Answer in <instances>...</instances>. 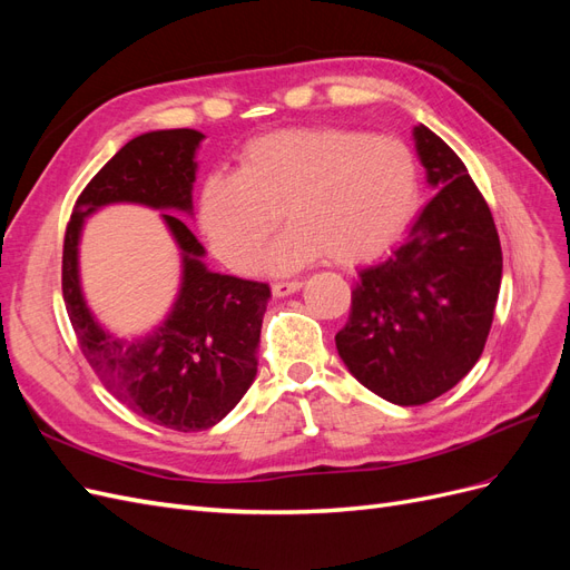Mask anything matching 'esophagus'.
<instances>
[{
	"mask_svg": "<svg viewBox=\"0 0 570 570\" xmlns=\"http://www.w3.org/2000/svg\"><path fill=\"white\" fill-rule=\"evenodd\" d=\"M273 295L275 297H287V295H295L297 289H302V281H278L273 283Z\"/></svg>",
	"mask_w": 570,
	"mask_h": 570,
	"instance_id": "esophagus-1",
	"label": "esophagus"
}]
</instances>
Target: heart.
<instances>
[{"label":"heart","instance_id":"1","mask_svg":"<svg viewBox=\"0 0 570 570\" xmlns=\"http://www.w3.org/2000/svg\"><path fill=\"white\" fill-rule=\"evenodd\" d=\"M419 161L390 135L342 128L283 130L249 142L237 174L216 170L199 189V228L233 271L256 268L281 216L292 226L264 266L368 262L396 243L419 206Z\"/></svg>","mask_w":570,"mask_h":570}]
</instances>
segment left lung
Masks as SVG:
<instances>
[{
	"mask_svg": "<svg viewBox=\"0 0 570 570\" xmlns=\"http://www.w3.org/2000/svg\"><path fill=\"white\" fill-rule=\"evenodd\" d=\"M413 140L438 195L385 262L358 271L335 335L356 381L400 406L433 402L475 366L502 285L494 218L469 170L430 128Z\"/></svg>",
	"mask_w": 570,
	"mask_h": 570,
	"instance_id": "left-lung-1",
	"label": "left lung"
}]
</instances>
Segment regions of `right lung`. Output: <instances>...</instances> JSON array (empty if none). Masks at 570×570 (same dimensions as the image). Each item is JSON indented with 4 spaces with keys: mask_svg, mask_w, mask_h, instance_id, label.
<instances>
[{
    "mask_svg": "<svg viewBox=\"0 0 570 570\" xmlns=\"http://www.w3.org/2000/svg\"><path fill=\"white\" fill-rule=\"evenodd\" d=\"M204 135L151 130L120 147L82 189L63 237L61 287L78 344L99 381L137 416L195 433L223 421L256 377V347L271 297L266 283L204 266V247L168 212L193 214L195 154ZM107 203H142L163 215L184 254V281L167 321L145 338L107 334L83 304L77 245L83 218Z\"/></svg>",
    "mask_w": 570,
    "mask_h": 570,
    "instance_id": "right-lung-1",
    "label": "right lung"
}]
</instances>
